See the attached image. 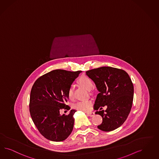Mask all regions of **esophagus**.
<instances>
[{
	"mask_svg": "<svg viewBox=\"0 0 159 159\" xmlns=\"http://www.w3.org/2000/svg\"><path fill=\"white\" fill-rule=\"evenodd\" d=\"M87 115L90 116V117H93L94 116V112H89V113H87Z\"/></svg>",
	"mask_w": 159,
	"mask_h": 159,
	"instance_id": "esophagus-1",
	"label": "esophagus"
}]
</instances>
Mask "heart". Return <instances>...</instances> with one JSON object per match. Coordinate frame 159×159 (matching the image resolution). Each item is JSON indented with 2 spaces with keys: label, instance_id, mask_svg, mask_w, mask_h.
<instances>
[{
  "label": "heart",
  "instance_id": "b5f03b06",
  "mask_svg": "<svg viewBox=\"0 0 159 159\" xmlns=\"http://www.w3.org/2000/svg\"><path fill=\"white\" fill-rule=\"evenodd\" d=\"M79 84L85 88L87 90L90 91L93 88V82L92 80L87 76H82L79 79ZM67 96L69 99H72L73 96V89L72 87H70L67 91ZM92 104V102L90 100H86L82 101H79L74 104L73 107L75 109L88 111L90 109L91 106Z\"/></svg>",
  "mask_w": 159,
  "mask_h": 159
}]
</instances>
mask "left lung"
<instances>
[{"label": "left lung", "instance_id": "obj_1", "mask_svg": "<svg viewBox=\"0 0 159 159\" xmlns=\"http://www.w3.org/2000/svg\"><path fill=\"white\" fill-rule=\"evenodd\" d=\"M94 83L99 93L95 100L94 109L103 118L98 129L104 131L114 130L126 121L131 110L134 88L131 79L126 71L111 67H101L86 71ZM104 105L105 111H98Z\"/></svg>", "mask_w": 159, "mask_h": 159}]
</instances>
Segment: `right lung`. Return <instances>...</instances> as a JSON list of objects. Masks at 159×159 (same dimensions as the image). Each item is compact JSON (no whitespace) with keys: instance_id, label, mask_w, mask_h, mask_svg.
<instances>
[{"instance_id":"right-lung-1","label":"right lung","mask_w":159,"mask_h":159,"mask_svg":"<svg viewBox=\"0 0 159 159\" xmlns=\"http://www.w3.org/2000/svg\"><path fill=\"white\" fill-rule=\"evenodd\" d=\"M82 71L54 70L40 77L32 86L29 110L33 123L46 139L53 142L65 140L71 134L76 111L61 115V109L70 110L65 104L67 91Z\"/></svg>"}]
</instances>
